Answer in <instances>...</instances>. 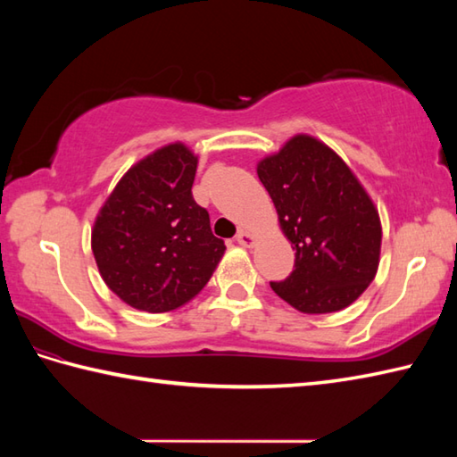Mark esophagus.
<instances>
[{"instance_id": "1", "label": "esophagus", "mask_w": 457, "mask_h": 457, "mask_svg": "<svg viewBox=\"0 0 457 457\" xmlns=\"http://www.w3.org/2000/svg\"><path fill=\"white\" fill-rule=\"evenodd\" d=\"M236 239H237V244H239V245H244V247H253V245H255V241H257V239H255V236H251L247 229H241Z\"/></svg>"}]
</instances>
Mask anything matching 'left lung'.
Wrapping results in <instances>:
<instances>
[{
	"label": "left lung",
	"mask_w": 457,
	"mask_h": 457,
	"mask_svg": "<svg viewBox=\"0 0 457 457\" xmlns=\"http://www.w3.org/2000/svg\"><path fill=\"white\" fill-rule=\"evenodd\" d=\"M257 174L296 251L293 273L270 288L304 314L355 303L377 275L383 229L353 170L326 143L298 133L261 159Z\"/></svg>",
	"instance_id": "8db88e82"
}]
</instances>
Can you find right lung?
Masks as SVG:
<instances>
[{"mask_svg":"<svg viewBox=\"0 0 457 457\" xmlns=\"http://www.w3.org/2000/svg\"><path fill=\"white\" fill-rule=\"evenodd\" d=\"M198 157L177 141L123 174L92 228L104 283L143 312H170L206 287L226 245L192 198Z\"/></svg>","mask_w":457,"mask_h":457,"instance_id":"right-lung-1","label":"right lung"}]
</instances>
